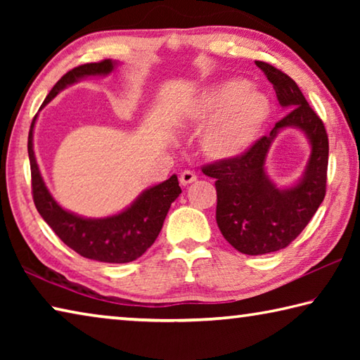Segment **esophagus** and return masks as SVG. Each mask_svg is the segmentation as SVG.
I'll return each mask as SVG.
<instances>
[{"mask_svg": "<svg viewBox=\"0 0 360 360\" xmlns=\"http://www.w3.org/2000/svg\"><path fill=\"white\" fill-rule=\"evenodd\" d=\"M179 181H181L182 186H188V184H192L193 181H197V174L191 172V169H186V172L181 173Z\"/></svg>", "mask_w": 360, "mask_h": 360, "instance_id": "esophagus-1", "label": "esophagus"}]
</instances>
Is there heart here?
<instances>
[{"mask_svg": "<svg viewBox=\"0 0 360 360\" xmlns=\"http://www.w3.org/2000/svg\"><path fill=\"white\" fill-rule=\"evenodd\" d=\"M193 120L208 124L200 146L211 160H233L257 141L271 115L268 96L241 77H230L205 89L192 103Z\"/></svg>", "mask_w": 360, "mask_h": 360, "instance_id": "obj_1", "label": "heart"}]
</instances>
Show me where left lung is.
<instances>
[{"label": "left lung", "instance_id": "obj_1", "mask_svg": "<svg viewBox=\"0 0 360 360\" xmlns=\"http://www.w3.org/2000/svg\"><path fill=\"white\" fill-rule=\"evenodd\" d=\"M255 65L273 84L279 105L291 111L245 155L203 167L216 179L217 227L236 251L248 255L279 251L302 233L326 197L328 163L326 127L294 79L265 62ZM289 126L305 133L312 154L294 186L278 188L266 174L264 162L277 133Z\"/></svg>", "mask_w": 360, "mask_h": 360}]
</instances>
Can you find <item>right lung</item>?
Instances as JSON below:
<instances>
[{"instance_id":"obj_1","label":"right lung","mask_w":360,"mask_h":360,"mask_svg":"<svg viewBox=\"0 0 360 360\" xmlns=\"http://www.w3.org/2000/svg\"><path fill=\"white\" fill-rule=\"evenodd\" d=\"M117 65L119 62L108 58L98 63L76 66L53 85L41 108H44L49 101L56 98L57 94L68 85L76 84L89 76L111 75ZM36 117L38 114L34 115L28 133V157L30 168H32L33 202L41 217L66 246L85 259L106 262V264H127V262L141 257L154 245L169 206L179 197L181 187L178 176L173 174L172 178L160 184L146 188L129 208L120 211L119 214L100 219L77 216L75 212L63 210L56 202L42 179L33 150Z\"/></svg>"}]
</instances>
